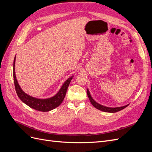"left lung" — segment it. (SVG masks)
Listing matches in <instances>:
<instances>
[{
    "mask_svg": "<svg viewBox=\"0 0 152 152\" xmlns=\"http://www.w3.org/2000/svg\"><path fill=\"white\" fill-rule=\"evenodd\" d=\"M87 96H88V98H89V100H90V102H91V104H93L96 108H97V109L101 110V111H103V112H109V113L117 112H118V111H121V110H123L124 108H126V107H127V106L129 105V104H127V105L123 106V107H116V108H110V107H104V106L98 103L97 102H95V101L93 99V98L91 97V94H90V93H89V89H87Z\"/></svg>",
    "mask_w": 152,
    "mask_h": 152,
    "instance_id": "8db88e82",
    "label": "left lung"
}]
</instances>
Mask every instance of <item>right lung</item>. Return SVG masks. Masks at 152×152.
<instances>
[{"label": "right lung", "instance_id": "right-lung-1", "mask_svg": "<svg viewBox=\"0 0 152 152\" xmlns=\"http://www.w3.org/2000/svg\"><path fill=\"white\" fill-rule=\"evenodd\" d=\"M15 60L16 56L14 59L13 63V77H14V82H15V89L16 93L19 98L23 102L28 105L30 108L34 110H38L40 112H49L54 108L58 107L60 105L63 101L65 97L66 93L69 84L72 79L73 76L70 77L64 82V84L61 86V89H59L58 93L53 97L48 99H38L32 97L26 94L23 92L18 83V81L15 75Z\"/></svg>", "mask_w": 152, "mask_h": 152}]
</instances>
